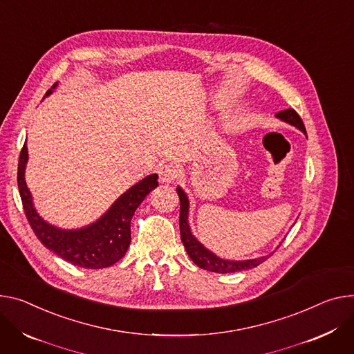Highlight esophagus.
Wrapping results in <instances>:
<instances>
[{"instance_id":"34e87169","label":"esophagus","mask_w":354,"mask_h":354,"mask_svg":"<svg viewBox=\"0 0 354 354\" xmlns=\"http://www.w3.org/2000/svg\"><path fill=\"white\" fill-rule=\"evenodd\" d=\"M179 178V171L175 165L167 164L159 168V180L162 183H172Z\"/></svg>"}]
</instances>
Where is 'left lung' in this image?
Returning <instances> with one entry per match:
<instances>
[{"label": "left lung", "mask_w": 354, "mask_h": 354, "mask_svg": "<svg viewBox=\"0 0 354 354\" xmlns=\"http://www.w3.org/2000/svg\"><path fill=\"white\" fill-rule=\"evenodd\" d=\"M277 118L281 121L292 125L298 128L299 131H302L306 136L305 125L298 115V113L292 109H288L283 111H279L275 114ZM176 192L180 199V214H179V229H180V239L185 245L186 252L189 254L190 260L194 261L199 268L212 271V272H218V274H229V272H240L245 270L255 268L257 266H260L264 263L270 255L260 257V259H251V260H227V259H221V257L216 255L213 251L206 248L194 234H192V229L189 224V199L187 195L185 194V190L178 186ZM279 247V245H278ZM277 247V248H278Z\"/></svg>", "instance_id": "8db88e82"}]
</instances>
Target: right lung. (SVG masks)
Segmentation results:
<instances>
[{"instance_id":"right-lung-1","label":"right lung","mask_w":354,"mask_h":354,"mask_svg":"<svg viewBox=\"0 0 354 354\" xmlns=\"http://www.w3.org/2000/svg\"><path fill=\"white\" fill-rule=\"evenodd\" d=\"M57 83L48 90L52 94ZM28 147H22L18 162V189L26 218L39 241L65 261L82 267L106 268L125 255L131 243V218L149 192L158 186V175L152 174L127 189L97 220L80 229H60L48 223L34 206L25 180Z\"/></svg>"}]
</instances>
